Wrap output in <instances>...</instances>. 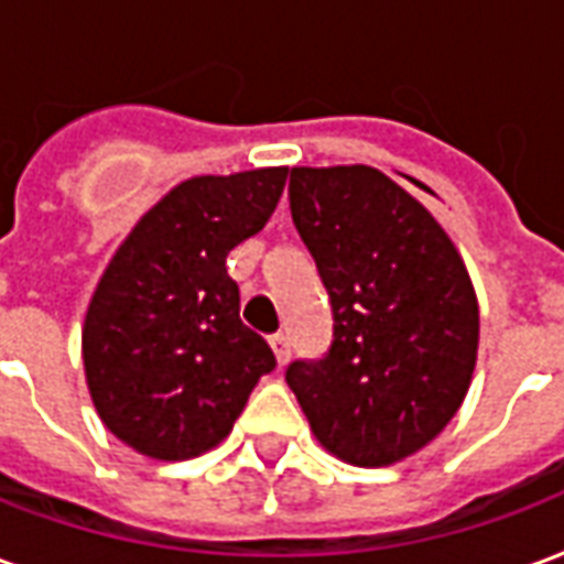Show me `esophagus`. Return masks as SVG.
Segmentation results:
<instances>
[{
    "instance_id": "obj_1",
    "label": "esophagus",
    "mask_w": 564,
    "mask_h": 564,
    "mask_svg": "<svg viewBox=\"0 0 564 564\" xmlns=\"http://www.w3.org/2000/svg\"><path fill=\"white\" fill-rule=\"evenodd\" d=\"M270 348H273V355H276L279 367H285L288 357H291V345H288L285 333H273V336H270Z\"/></svg>"
}]
</instances>
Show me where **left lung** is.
<instances>
[{"mask_svg": "<svg viewBox=\"0 0 564 564\" xmlns=\"http://www.w3.org/2000/svg\"><path fill=\"white\" fill-rule=\"evenodd\" d=\"M291 219L333 306L322 360L285 372L312 435L343 463L417 454L466 400L478 297L430 209L369 164L291 167Z\"/></svg>", "mask_w": 564, "mask_h": 564, "instance_id": "8db88e82", "label": "left lung"}]
</instances>
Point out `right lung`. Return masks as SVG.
I'll return each instance as SVG.
<instances>
[{"mask_svg": "<svg viewBox=\"0 0 564 564\" xmlns=\"http://www.w3.org/2000/svg\"><path fill=\"white\" fill-rule=\"evenodd\" d=\"M288 167L192 176L143 213L98 279L84 372L98 417L150 459H192L228 438L270 345L240 322L234 246L273 216Z\"/></svg>", "mask_w": 564, "mask_h": 564, "instance_id": "add662e5", "label": "right lung"}]
</instances>
